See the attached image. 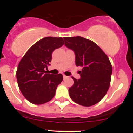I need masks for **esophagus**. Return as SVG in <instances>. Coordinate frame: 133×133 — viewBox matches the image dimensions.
<instances>
[{"instance_id": "esophagus-1", "label": "esophagus", "mask_w": 133, "mask_h": 133, "mask_svg": "<svg viewBox=\"0 0 133 133\" xmlns=\"http://www.w3.org/2000/svg\"><path fill=\"white\" fill-rule=\"evenodd\" d=\"M63 77H64V79H65V78H67V77H68V76H65V75H63Z\"/></svg>"}]
</instances>
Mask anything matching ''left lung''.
I'll list each match as a JSON object with an SVG mask.
<instances>
[{"mask_svg": "<svg viewBox=\"0 0 133 133\" xmlns=\"http://www.w3.org/2000/svg\"><path fill=\"white\" fill-rule=\"evenodd\" d=\"M65 45L73 50L76 65L82 67L81 78L74 77L69 89L71 99L79 105L91 106L104 97L110 86L112 68L108 56L95 42L81 37H64Z\"/></svg>", "mask_w": 133, "mask_h": 133, "instance_id": "8db88e82", "label": "left lung"}]
</instances>
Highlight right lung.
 I'll list each match as a JSON object with an SVG mask.
<instances>
[{
  "instance_id": "right-lung-1",
  "label": "right lung",
  "mask_w": 133,
  "mask_h": 133,
  "mask_svg": "<svg viewBox=\"0 0 133 133\" xmlns=\"http://www.w3.org/2000/svg\"><path fill=\"white\" fill-rule=\"evenodd\" d=\"M64 44L62 37H44L32 45L20 61L17 81L23 96L30 103L42 104L54 97L63 76L50 74L45 69L50 65L53 51Z\"/></svg>"
}]
</instances>
